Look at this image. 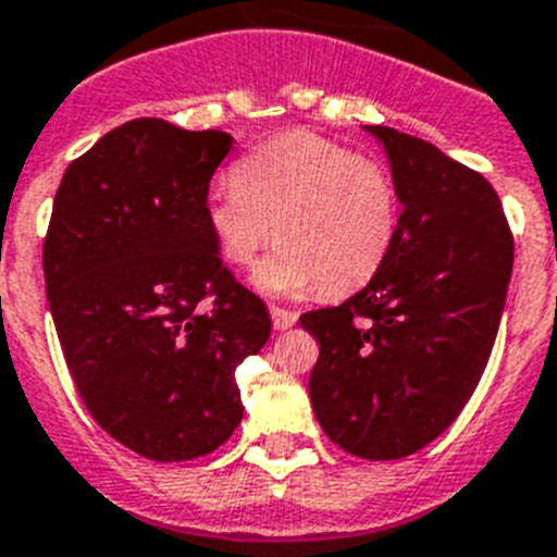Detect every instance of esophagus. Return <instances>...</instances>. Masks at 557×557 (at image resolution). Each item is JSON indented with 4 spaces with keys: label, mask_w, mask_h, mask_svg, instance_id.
I'll return each mask as SVG.
<instances>
[{
    "label": "esophagus",
    "mask_w": 557,
    "mask_h": 557,
    "mask_svg": "<svg viewBox=\"0 0 557 557\" xmlns=\"http://www.w3.org/2000/svg\"><path fill=\"white\" fill-rule=\"evenodd\" d=\"M269 311H272V325L277 327V331H288V327L297 325V319H299L297 311H285V308H277V306H272Z\"/></svg>",
    "instance_id": "esophagus-1"
}]
</instances>
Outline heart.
<instances>
[{
  "label": "heart",
  "mask_w": 557,
  "mask_h": 557,
  "mask_svg": "<svg viewBox=\"0 0 557 557\" xmlns=\"http://www.w3.org/2000/svg\"><path fill=\"white\" fill-rule=\"evenodd\" d=\"M210 187L205 219L221 258L249 269L274 240L258 283L272 294H327L364 285L393 249L398 196L379 162L333 139L288 132L235 164Z\"/></svg>",
  "instance_id": "1"
}]
</instances>
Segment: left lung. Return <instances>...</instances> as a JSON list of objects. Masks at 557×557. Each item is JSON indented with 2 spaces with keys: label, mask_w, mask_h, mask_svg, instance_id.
I'll return each mask as SVG.
<instances>
[{
  "label": "left lung",
  "mask_w": 557,
  "mask_h": 557,
  "mask_svg": "<svg viewBox=\"0 0 557 557\" xmlns=\"http://www.w3.org/2000/svg\"><path fill=\"white\" fill-rule=\"evenodd\" d=\"M400 212L393 249L359 294L299 317L319 342L308 379L319 425L361 459H400L457 420L491 359L512 235L482 173L386 125Z\"/></svg>",
  "instance_id": "obj_1"
}]
</instances>
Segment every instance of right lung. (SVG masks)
<instances>
[{"mask_svg":"<svg viewBox=\"0 0 557 557\" xmlns=\"http://www.w3.org/2000/svg\"><path fill=\"white\" fill-rule=\"evenodd\" d=\"M230 151L224 132L132 120L66 168L52 205L45 280L72 381L103 432L157 462L230 440L235 370L272 333L205 219Z\"/></svg>","mask_w":557,"mask_h":557,"instance_id":"obj_1","label":"right lung"}]
</instances>
